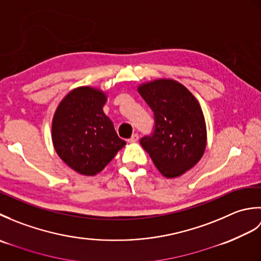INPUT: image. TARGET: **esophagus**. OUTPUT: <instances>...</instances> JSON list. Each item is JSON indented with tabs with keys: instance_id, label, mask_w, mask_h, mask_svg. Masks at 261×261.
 <instances>
[{
	"instance_id": "obj_1",
	"label": "esophagus",
	"mask_w": 261,
	"mask_h": 261,
	"mask_svg": "<svg viewBox=\"0 0 261 261\" xmlns=\"http://www.w3.org/2000/svg\"><path fill=\"white\" fill-rule=\"evenodd\" d=\"M138 140H139V135H138V134H135V135H132V137H131L130 139L127 140V141H129L130 143H135V142H137Z\"/></svg>"
}]
</instances>
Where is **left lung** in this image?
<instances>
[{"label": "left lung", "instance_id": "left-lung-1", "mask_svg": "<svg viewBox=\"0 0 261 261\" xmlns=\"http://www.w3.org/2000/svg\"><path fill=\"white\" fill-rule=\"evenodd\" d=\"M138 92L154 113L151 137L140 140L166 178H177L195 166L205 152L206 123L201 105L179 82L159 79L138 85Z\"/></svg>", "mask_w": 261, "mask_h": 261}]
</instances>
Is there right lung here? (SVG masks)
Listing matches in <instances>:
<instances>
[{"mask_svg": "<svg viewBox=\"0 0 261 261\" xmlns=\"http://www.w3.org/2000/svg\"><path fill=\"white\" fill-rule=\"evenodd\" d=\"M108 93L93 86L71 90L55 111L51 140L59 158L76 173L95 176L126 142L120 139L103 107Z\"/></svg>", "mask_w": 261, "mask_h": 261, "instance_id": "1", "label": "right lung"}]
</instances>
